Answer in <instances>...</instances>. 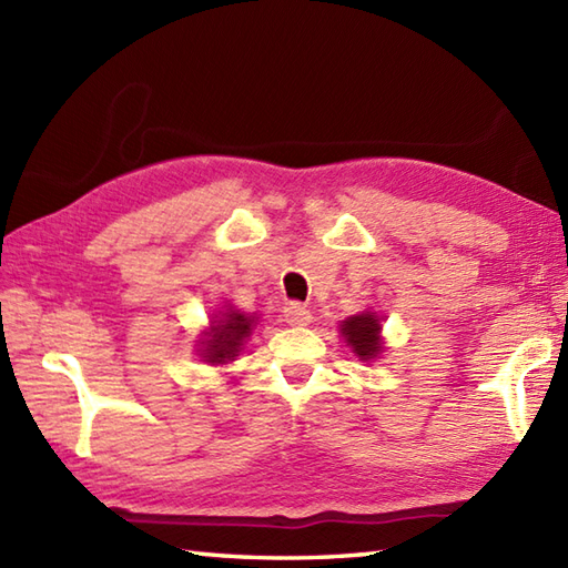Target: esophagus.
<instances>
[{"label":"esophagus","instance_id":"34e87169","mask_svg":"<svg viewBox=\"0 0 568 568\" xmlns=\"http://www.w3.org/2000/svg\"><path fill=\"white\" fill-rule=\"evenodd\" d=\"M283 315H285V322L293 324V327H305V324L312 322L310 310L305 305H300V303H287L285 310H283Z\"/></svg>","mask_w":568,"mask_h":568}]
</instances>
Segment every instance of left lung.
<instances>
[{
    "mask_svg": "<svg viewBox=\"0 0 568 568\" xmlns=\"http://www.w3.org/2000/svg\"><path fill=\"white\" fill-rule=\"evenodd\" d=\"M339 332L346 339V346H352V352L361 361H371L383 352L381 322L376 312H361V315L344 320L339 324Z\"/></svg>",
    "mask_w": 568,
    "mask_h": 568,
    "instance_id": "obj_1",
    "label": "left lung"
}]
</instances>
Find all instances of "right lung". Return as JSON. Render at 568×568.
<instances>
[{"label":"right lung","mask_w":568,"mask_h":568,"mask_svg":"<svg viewBox=\"0 0 568 568\" xmlns=\"http://www.w3.org/2000/svg\"><path fill=\"white\" fill-rule=\"evenodd\" d=\"M253 324H256V317L244 315V312L234 307H226L220 315H214L210 329L202 334L197 344L202 361H207L212 366H222L234 361L251 336Z\"/></svg>","instance_id":"right-lung-1"}]
</instances>
